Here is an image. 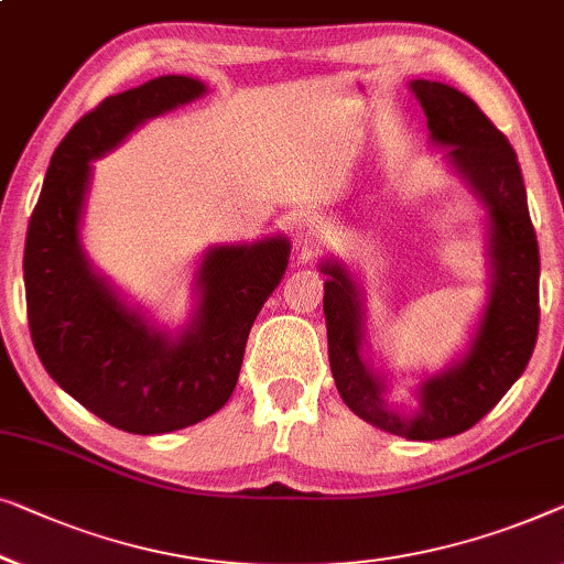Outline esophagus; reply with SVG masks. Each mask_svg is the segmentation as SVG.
Segmentation results:
<instances>
[{
  "label": "esophagus",
  "mask_w": 564,
  "mask_h": 564,
  "mask_svg": "<svg viewBox=\"0 0 564 564\" xmlns=\"http://www.w3.org/2000/svg\"><path fill=\"white\" fill-rule=\"evenodd\" d=\"M325 239H328V231L317 218H302L295 226V241L302 249H317Z\"/></svg>",
  "instance_id": "obj_1"
}]
</instances>
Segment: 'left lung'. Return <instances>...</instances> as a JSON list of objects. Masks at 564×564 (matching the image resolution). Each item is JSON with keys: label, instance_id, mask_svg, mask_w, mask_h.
Returning <instances> with one entry per match:
<instances>
[{"label": "left lung", "instance_id": "1", "mask_svg": "<svg viewBox=\"0 0 564 564\" xmlns=\"http://www.w3.org/2000/svg\"><path fill=\"white\" fill-rule=\"evenodd\" d=\"M427 117L430 142L445 147V165L486 210L488 297L468 348L437 373H422L412 412L389 404V379L371 361L364 290L348 264L328 257L323 313L338 394L373 427L406 440L460 435L499 404L524 373L540 328V247L529 218L524 177L509 140L458 88L410 80Z\"/></svg>", "mask_w": 564, "mask_h": 564}]
</instances>
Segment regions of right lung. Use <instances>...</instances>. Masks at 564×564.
<instances>
[{"label":"right lung","mask_w":564,"mask_h":564,"mask_svg":"<svg viewBox=\"0 0 564 564\" xmlns=\"http://www.w3.org/2000/svg\"><path fill=\"white\" fill-rule=\"evenodd\" d=\"M191 76H160L109 96L53 152L24 241V292L35 350L63 391L132 435L191 427L221 410L239 381L259 310L290 262L288 236L216 243L195 269V305L170 330L96 272L80 239L94 160L147 119L200 99Z\"/></svg>","instance_id":"right-lung-1"}]
</instances>
